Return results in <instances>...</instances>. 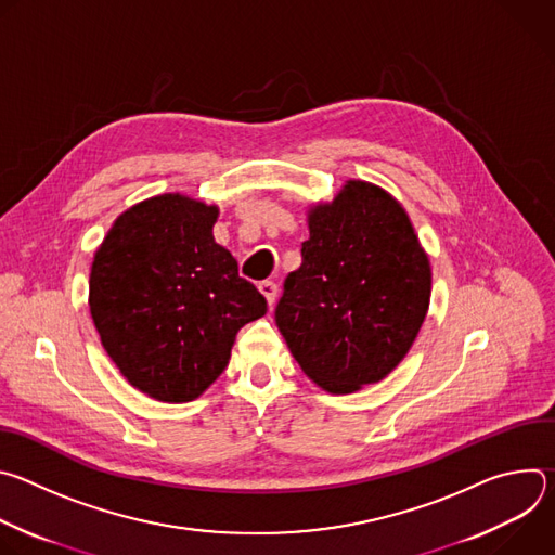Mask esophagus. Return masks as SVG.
Segmentation results:
<instances>
[{
    "label": "esophagus",
    "instance_id": "esophagus-1",
    "mask_svg": "<svg viewBox=\"0 0 555 555\" xmlns=\"http://www.w3.org/2000/svg\"><path fill=\"white\" fill-rule=\"evenodd\" d=\"M259 292L266 296V300L272 305L274 302V298H276V292H279V287H276V283L274 281H261L259 283Z\"/></svg>",
    "mask_w": 555,
    "mask_h": 555
}]
</instances>
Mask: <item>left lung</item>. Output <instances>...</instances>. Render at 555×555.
Wrapping results in <instances>:
<instances>
[{
	"instance_id": "8db88e82",
	"label": "left lung",
	"mask_w": 555,
	"mask_h": 555,
	"mask_svg": "<svg viewBox=\"0 0 555 555\" xmlns=\"http://www.w3.org/2000/svg\"><path fill=\"white\" fill-rule=\"evenodd\" d=\"M300 257L274 309L294 360L338 395L386 377L430 302V263L406 210L379 186L351 180L311 210Z\"/></svg>"
}]
</instances>
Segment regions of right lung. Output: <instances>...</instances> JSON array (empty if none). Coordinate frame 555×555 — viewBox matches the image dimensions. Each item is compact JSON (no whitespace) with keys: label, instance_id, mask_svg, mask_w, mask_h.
I'll list each match as a JSON object with an SVG mask.
<instances>
[{"label":"right lung","instance_id":"obj_1","mask_svg":"<svg viewBox=\"0 0 555 555\" xmlns=\"http://www.w3.org/2000/svg\"><path fill=\"white\" fill-rule=\"evenodd\" d=\"M217 208L157 195L122 212L90 276V311L107 356L131 386L191 402L228 366L236 332L268 311L215 244Z\"/></svg>","mask_w":555,"mask_h":555}]
</instances>
